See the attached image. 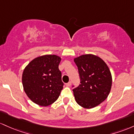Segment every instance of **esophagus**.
I'll list each match as a JSON object with an SVG mask.
<instances>
[{
    "mask_svg": "<svg viewBox=\"0 0 134 134\" xmlns=\"http://www.w3.org/2000/svg\"><path fill=\"white\" fill-rule=\"evenodd\" d=\"M71 82H69L68 83H66V85L67 87H70L71 86Z\"/></svg>",
    "mask_w": 134,
    "mask_h": 134,
    "instance_id": "esophagus-1",
    "label": "esophagus"
}]
</instances>
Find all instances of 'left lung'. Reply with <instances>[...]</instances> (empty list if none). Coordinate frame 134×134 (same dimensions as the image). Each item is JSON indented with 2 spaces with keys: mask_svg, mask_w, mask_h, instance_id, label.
Returning a JSON list of instances; mask_svg holds the SVG:
<instances>
[{
  "mask_svg": "<svg viewBox=\"0 0 134 134\" xmlns=\"http://www.w3.org/2000/svg\"><path fill=\"white\" fill-rule=\"evenodd\" d=\"M74 61L80 79V84L73 89L76 103L87 109L98 106L107 98L111 88L109 68L99 57L93 54L80 55Z\"/></svg>",
  "mask_w": 134,
  "mask_h": 134,
  "instance_id": "8db88e82",
  "label": "left lung"
}]
</instances>
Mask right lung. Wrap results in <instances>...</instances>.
<instances>
[{"mask_svg": "<svg viewBox=\"0 0 134 134\" xmlns=\"http://www.w3.org/2000/svg\"><path fill=\"white\" fill-rule=\"evenodd\" d=\"M61 58L44 55L33 59L24 70V91L34 103L42 106L51 104L58 99L64 83L59 70Z\"/></svg>", "mask_w": 134, "mask_h": 134, "instance_id": "1", "label": "right lung"}]
</instances>
